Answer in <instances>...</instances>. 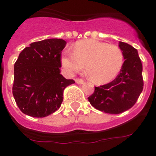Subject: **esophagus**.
Segmentation results:
<instances>
[{"label":"esophagus","mask_w":156,"mask_h":156,"mask_svg":"<svg viewBox=\"0 0 156 156\" xmlns=\"http://www.w3.org/2000/svg\"><path fill=\"white\" fill-rule=\"evenodd\" d=\"M76 83H78V84H82V83H83V80L82 79H76Z\"/></svg>","instance_id":"1"}]
</instances>
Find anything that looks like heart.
<instances>
[{"instance_id":"heart-1","label":"heart","mask_w":156,"mask_h":156,"mask_svg":"<svg viewBox=\"0 0 156 156\" xmlns=\"http://www.w3.org/2000/svg\"><path fill=\"white\" fill-rule=\"evenodd\" d=\"M63 68L69 74L79 72L85 66L90 81L96 84L109 83L119 74L123 64V54L116 45L96 40L77 42L73 50L66 51L61 58Z\"/></svg>"}]
</instances>
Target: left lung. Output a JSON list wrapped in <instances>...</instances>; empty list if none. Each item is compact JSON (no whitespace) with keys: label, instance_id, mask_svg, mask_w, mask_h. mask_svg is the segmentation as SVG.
<instances>
[{"label":"left lung","instance_id":"8db88e82","mask_svg":"<svg viewBox=\"0 0 156 156\" xmlns=\"http://www.w3.org/2000/svg\"><path fill=\"white\" fill-rule=\"evenodd\" d=\"M119 47L125 61L119 73L112 82L94 87L88 98L93 107L105 113L119 114L132 108L142 92V64L137 49L124 42Z\"/></svg>","mask_w":156,"mask_h":156}]
</instances>
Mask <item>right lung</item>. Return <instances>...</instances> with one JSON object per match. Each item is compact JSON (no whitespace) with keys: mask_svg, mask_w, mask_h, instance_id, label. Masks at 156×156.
Wrapping results in <instances>:
<instances>
[{"mask_svg":"<svg viewBox=\"0 0 156 156\" xmlns=\"http://www.w3.org/2000/svg\"><path fill=\"white\" fill-rule=\"evenodd\" d=\"M62 39H47L30 44L19 54L14 66L12 94L26 115L42 118L57 111L65 88L75 83L60 74Z\"/></svg>","mask_w":156,"mask_h":156,"instance_id":"obj_1","label":"right lung"}]
</instances>
